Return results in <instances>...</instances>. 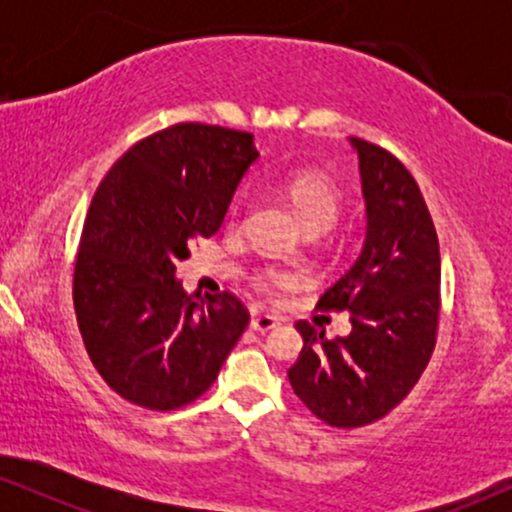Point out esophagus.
Masks as SVG:
<instances>
[{"label": "esophagus", "mask_w": 512, "mask_h": 512, "mask_svg": "<svg viewBox=\"0 0 512 512\" xmlns=\"http://www.w3.org/2000/svg\"><path fill=\"white\" fill-rule=\"evenodd\" d=\"M250 327L255 332L264 334V332L274 330V327H279V317H274V315H255L250 320Z\"/></svg>", "instance_id": "obj_1"}]
</instances>
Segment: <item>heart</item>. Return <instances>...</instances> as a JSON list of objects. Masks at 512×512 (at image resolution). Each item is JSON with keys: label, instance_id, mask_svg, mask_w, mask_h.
Instances as JSON below:
<instances>
[{"label": "heart", "instance_id": "heart-1", "mask_svg": "<svg viewBox=\"0 0 512 512\" xmlns=\"http://www.w3.org/2000/svg\"><path fill=\"white\" fill-rule=\"evenodd\" d=\"M286 195L296 207L298 216H301L305 231L308 233H327L337 223L339 211H342V192L327 175L317 173V170H301V173L291 175L286 180ZM238 199L233 214L240 211ZM257 289L276 293L293 289V286L301 284V274L293 272V269H281V267H267L255 276Z\"/></svg>", "mask_w": 512, "mask_h": 512}]
</instances>
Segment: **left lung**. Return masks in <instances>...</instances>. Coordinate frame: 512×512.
Instances as JSON below:
<instances>
[{"instance_id":"left-lung-1","label":"left lung","mask_w":512,"mask_h":512,"mask_svg":"<svg viewBox=\"0 0 512 512\" xmlns=\"http://www.w3.org/2000/svg\"><path fill=\"white\" fill-rule=\"evenodd\" d=\"M349 144L358 154L366 236L317 305L349 310L351 332L327 339L298 322L303 349L289 368L298 399L337 428L373 424L409 395L433 354L440 313V248L419 185L390 151L356 137Z\"/></svg>"}]
</instances>
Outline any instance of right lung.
Segmentation results:
<instances>
[{"label":"right lung","instance_id":"obj_1","mask_svg":"<svg viewBox=\"0 0 512 512\" xmlns=\"http://www.w3.org/2000/svg\"><path fill=\"white\" fill-rule=\"evenodd\" d=\"M257 158L252 134L185 122L134 144L93 195L74 267L76 322L101 378L132 404L195 402L248 327L233 293L187 296L175 264L219 231Z\"/></svg>","mask_w":512,"mask_h":512}]
</instances>
